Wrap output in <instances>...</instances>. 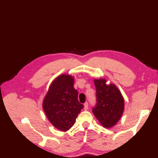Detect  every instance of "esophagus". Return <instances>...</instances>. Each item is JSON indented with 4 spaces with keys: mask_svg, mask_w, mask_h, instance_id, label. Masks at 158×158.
Returning a JSON list of instances; mask_svg holds the SVG:
<instances>
[{
    "mask_svg": "<svg viewBox=\"0 0 158 158\" xmlns=\"http://www.w3.org/2000/svg\"><path fill=\"white\" fill-rule=\"evenodd\" d=\"M88 103L86 102V103H84V110H88Z\"/></svg>",
    "mask_w": 158,
    "mask_h": 158,
    "instance_id": "1",
    "label": "esophagus"
}]
</instances>
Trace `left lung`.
<instances>
[{"mask_svg": "<svg viewBox=\"0 0 158 158\" xmlns=\"http://www.w3.org/2000/svg\"><path fill=\"white\" fill-rule=\"evenodd\" d=\"M97 103L92 112L104 127L115 125L124 111V99L114 84L107 85L105 79H95Z\"/></svg>", "mask_w": 158, "mask_h": 158, "instance_id": "obj_1", "label": "left lung"}]
</instances>
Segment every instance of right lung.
I'll return each instance as SVG.
<instances>
[{"mask_svg": "<svg viewBox=\"0 0 158 158\" xmlns=\"http://www.w3.org/2000/svg\"><path fill=\"white\" fill-rule=\"evenodd\" d=\"M73 85L72 76H59L51 83L43 101V109L49 121L63 131L72 127L83 107Z\"/></svg>", "mask_w": 158, "mask_h": 158, "instance_id": "add662e5", "label": "right lung"}]
</instances>
